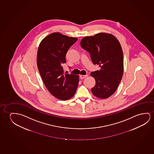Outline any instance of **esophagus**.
I'll return each instance as SVG.
<instances>
[{
    "mask_svg": "<svg viewBox=\"0 0 154 154\" xmlns=\"http://www.w3.org/2000/svg\"><path fill=\"white\" fill-rule=\"evenodd\" d=\"M87 75H80V79H84V78H86V77H87Z\"/></svg>",
    "mask_w": 154,
    "mask_h": 154,
    "instance_id": "34e87169",
    "label": "esophagus"
}]
</instances>
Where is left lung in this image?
Wrapping results in <instances>:
<instances>
[{
	"label": "left lung",
	"mask_w": 154,
	"mask_h": 154,
	"mask_svg": "<svg viewBox=\"0 0 154 154\" xmlns=\"http://www.w3.org/2000/svg\"><path fill=\"white\" fill-rule=\"evenodd\" d=\"M80 45L90 54L94 65L100 67L91 73L96 82L91 89L92 93L102 99L109 97L116 91L122 78L123 55L120 43L112 34L100 33L85 36Z\"/></svg>",
	"instance_id": "left-lung-1"
}]
</instances>
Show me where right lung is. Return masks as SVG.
Returning <instances> with one entry per match:
<instances>
[{"instance_id":"obj_1","label":"right lung","mask_w":154,"mask_h":154,"mask_svg":"<svg viewBox=\"0 0 154 154\" xmlns=\"http://www.w3.org/2000/svg\"><path fill=\"white\" fill-rule=\"evenodd\" d=\"M77 40L54 33L43 39L38 49L37 65L43 82L49 92L61 100L73 97L78 87L79 76L65 74L63 67L68 49Z\"/></svg>"}]
</instances>
